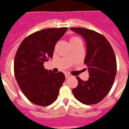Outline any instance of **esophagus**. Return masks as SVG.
I'll list each match as a JSON object with an SVG mask.
<instances>
[{
	"label": "esophagus",
	"mask_w": 129,
	"mask_h": 129,
	"mask_svg": "<svg viewBox=\"0 0 129 129\" xmlns=\"http://www.w3.org/2000/svg\"><path fill=\"white\" fill-rule=\"evenodd\" d=\"M65 76H66V78H69L72 77V76H71L70 74H65Z\"/></svg>",
	"instance_id": "34e87169"
}]
</instances>
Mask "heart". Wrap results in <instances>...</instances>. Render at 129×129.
Instances as JSON below:
<instances>
[{"mask_svg": "<svg viewBox=\"0 0 129 129\" xmlns=\"http://www.w3.org/2000/svg\"><path fill=\"white\" fill-rule=\"evenodd\" d=\"M80 41V39L79 37H76V36H72V37L70 38V44L76 43V42H77V41Z\"/></svg>", "mask_w": 129, "mask_h": 129, "instance_id": "b5f03b06", "label": "heart"}]
</instances>
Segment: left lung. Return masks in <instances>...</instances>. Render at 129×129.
<instances>
[{"mask_svg": "<svg viewBox=\"0 0 129 129\" xmlns=\"http://www.w3.org/2000/svg\"><path fill=\"white\" fill-rule=\"evenodd\" d=\"M84 38L86 42L84 63L89 71V78L83 81L76 77L78 84L73 88L75 98L87 105L97 104L110 92L116 74V59L112 46L104 35L93 30L70 28Z\"/></svg>", "mask_w": 129, "mask_h": 129, "instance_id": "left-lung-1", "label": "left lung"}]
</instances>
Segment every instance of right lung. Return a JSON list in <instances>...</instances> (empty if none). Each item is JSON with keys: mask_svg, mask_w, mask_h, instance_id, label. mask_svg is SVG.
Masks as SVG:
<instances>
[{"mask_svg": "<svg viewBox=\"0 0 129 129\" xmlns=\"http://www.w3.org/2000/svg\"><path fill=\"white\" fill-rule=\"evenodd\" d=\"M67 27L42 29L23 39L14 59V73L23 94L32 103L46 106L55 101L65 81L63 73L53 72L43 66L52 59L57 41Z\"/></svg>", "mask_w": 129, "mask_h": 129, "instance_id": "add662e5", "label": "right lung"}]
</instances>
